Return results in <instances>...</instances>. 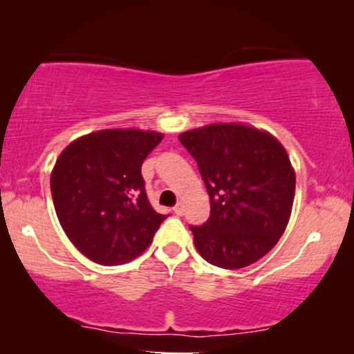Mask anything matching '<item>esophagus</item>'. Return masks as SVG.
Masks as SVG:
<instances>
[{
  "label": "esophagus",
  "instance_id": "34e87169",
  "mask_svg": "<svg viewBox=\"0 0 354 354\" xmlns=\"http://www.w3.org/2000/svg\"><path fill=\"white\" fill-rule=\"evenodd\" d=\"M173 211L178 214V216H183V214H185V206H183L181 203H178V205L173 208Z\"/></svg>",
  "mask_w": 354,
  "mask_h": 354
}]
</instances>
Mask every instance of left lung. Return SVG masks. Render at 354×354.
I'll list each match as a JSON object with an SVG mask.
<instances>
[{
  "mask_svg": "<svg viewBox=\"0 0 354 354\" xmlns=\"http://www.w3.org/2000/svg\"><path fill=\"white\" fill-rule=\"evenodd\" d=\"M198 163L211 213L189 226L194 246L211 265L238 270L261 259L283 236L296 176L283 145L246 124L218 123L180 135Z\"/></svg>",
  "mask_w": 354,
  "mask_h": 354,
  "instance_id": "obj_1",
  "label": "left lung"
}]
</instances>
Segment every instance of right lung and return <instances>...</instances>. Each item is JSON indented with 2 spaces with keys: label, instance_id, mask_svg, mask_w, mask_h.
Listing matches in <instances>:
<instances>
[{
  "label": "right lung",
  "instance_id": "right-lung-1",
  "mask_svg": "<svg viewBox=\"0 0 354 354\" xmlns=\"http://www.w3.org/2000/svg\"><path fill=\"white\" fill-rule=\"evenodd\" d=\"M163 140L141 129L81 136L56 160L51 196L70 241L98 265H123L151 245L166 219L149 205L141 165Z\"/></svg>",
  "mask_w": 354,
  "mask_h": 354
}]
</instances>
